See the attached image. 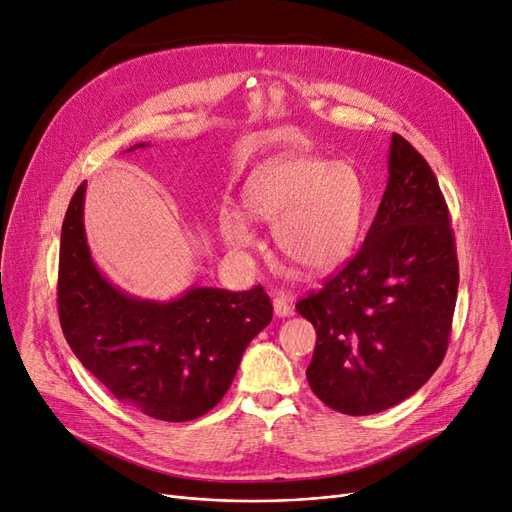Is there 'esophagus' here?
<instances>
[{"instance_id": "esophagus-1", "label": "esophagus", "mask_w": 512, "mask_h": 512, "mask_svg": "<svg viewBox=\"0 0 512 512\" xmlns=\"http://www.w3.org/2000/svg\"><path fill=\"white\" fill-rule=\"evenodd\" d=\"M292 301L294 297L288 292H277L273 297V312L277 318H288L292 314Z\"/></svg>"}]
</instances>
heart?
Masks as SVG:
<instances>
[{
	"label": "heart",
	"instance_id": "b5f03b06",
	"mask_svg": "<svg viewBox=\"0 0 512 512\" xmlns=\"http://www.w3.org/2000/svg\"><path fill=\"white\" fill-rule=\"evenodd\" d=\"M243 205L254 220L273 224L275 243L284 256L312 273H327L354 250L365 190L348 162L297 153L258 170L245 185ZM218 226L232 250L256 245V232L243 211L222 207Z\"/></svg>",
	"mask_w": 512,
	"mask_h": 512
}]
</instances>
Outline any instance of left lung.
<instances>
[{
	"instance_id": "obj_1",
	"label": "left lung",
	"mask_w": 512,
	"mask_h": 512,
	"mask_svg": "<svg viewBox=\"0 0 512 512\" xmlns=\"http://www.w3.org/2000/svg\"><path fill=\"white\" fill-rule=\"evenodd\" d=\"M459 265L433 170L393 134L389 183L363 247L297 303L314 324L307 382L329 408L365 416L397 406L433 376L451 337Z\"/></svg>"
}]
</instances>
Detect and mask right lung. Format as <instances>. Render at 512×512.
Segmentation results:
<instances>
[{
	"instance_id": "obj_1",
	"label": "right lung",
	"mask_w": 512,
	"mask_h": 512,
	"mask_svg": "<svg viewBox=\"0 0 512 512\" xmlns=\"http://www.w3.org/2000/svg\"><path fill=\"white\" fill-rule=\"evenodd\" d=\"M83 203L85 183L61 226L57 309L66 342L123 404L168 423L207 414L273 318L267 292L194 286L164 303L130 297L91 260Z\"/></svg>"
}]
</instances>
